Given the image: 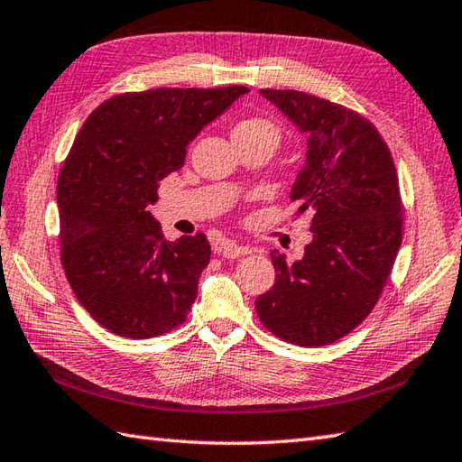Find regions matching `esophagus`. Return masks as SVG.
<instances>
[{
    "mask_svg": "<svg viewBox=\"0 0 462 462\" xmlns=\"http://www.w3.org/2000/svg\"><path fill=\"white\" fill-rule=\"evenodd\" d=\"M219 254H223L225 259H239V257H245V254H249L251 249L249 247H243V245H237V243H221L219 249H217Z\"/></svg>",
    "mask_w": 462,
    "mask_h": 462,
    "instance_id": "34e87169",
    "label": "esophagus"
}]
</instances>
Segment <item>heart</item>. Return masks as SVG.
I'll use <instances>...</instances> for the list:
<instances>
[{"label": "heart", "instance_id": "1", "mask_svg": "<svg viewBox=\"0 0 462 462\" xmlns=\"http://www.w3.org/2000/svg\"><path fill=\"white\" fill-rule=\"evenodd\" d=\"M237 138H271L273 142L279 144L281 130L271 120L261 118V116H249L235 125L233 140H237Z\"/></svg>", "mask_w": 462, "mask_h": 462}]
</instances>
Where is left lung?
<instances>
[{"instance_id":"1","label":"left lung","mask_w":462,"mask_h":462,"mask_svg":"<svg viewBox=\"0 0 462 462\" xmlns=\"http://www.w3.org/2000/svg\"><path fill=\"white\" fill-rule=\"evenodd\" d=\"M309 134L306 163L291 199L312 213L314 239L254 300L266 330L294 346H326L360 326L383 292L403 237L402 193L385 140L370 120L300 90L263 88Z\"/></svg>"}]
</instances>
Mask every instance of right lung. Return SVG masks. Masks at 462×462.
<instances>
[{
    "label": "right lung",
    "instance_id": "1",
    "mask_svg": "<svg viewBox=\"0 0 462 462\" xmlns=\"http://www.w3.org/2000/svg\"><path fill=\"white\" fill-rule=\"evenodd\" d=\"M247 87L122 92L90 112L60 168V263L77 300L122 337L186 322L211 247L203 233L163 239L148 205L189 142Z\"/></svg>",
    "mask_w": 462,
    "mask_h": 462
}]
</instances>
